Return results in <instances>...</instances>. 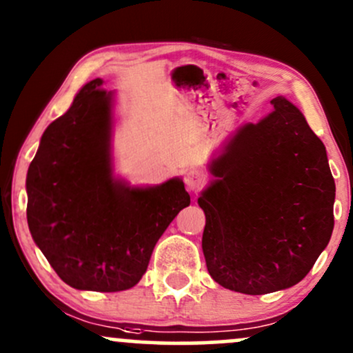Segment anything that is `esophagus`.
<instances>
[{"label": "esophagus", "instance_id": "obj_1", "mask_svg": "<svg viewBox=\"0 0 353 353\" xmlns=\"http://www.w3.org/2000/svg\"><path fill=\"white\" fill-rule=\"evenodd\" d=\"M204 182H205V176L201 171H197V169H190V171L185 172L184 184L185 188H188V190L196 192V190H199L202 185H204Z\"/></svg>", "mask_w": 353, "mask_h": 353}]
</instances>
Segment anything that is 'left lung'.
<instances>
[{"instance_id": "left-lung-1", "label": "left lung", "mask_w": 353, "mask_h": 353, "mask_svg": "<svg viewBox=\"0 0 353 353\" xmlns=\"http://www.w3.org/2000/svg\"><path fill=\"white\" fill-rule=\"evenodd\" d=\"M212 161L216 181L197 199L202 250L225 289L270 294L301 282L334 230L335 182L325 145L282 96Z\"/></svg>"}]
</instances>
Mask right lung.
<instances>
[{
    "label": "right lung",
    "mask_w": 353,
    "mask_h": 353,
    "mask_svg": "<svg viewBox=\"0 0 353 353\" xmlns=\"http://www.w3.org/2000/svg\"><path fill=\"white\" fill-rule=\"evenodd\" d=\"M92 79L48 125L26 177L28 225L54 272L79 290L141 281L152 249L190 204L179 179L131 189L111 176V92Z\"/></svg>",
    "instance_id": "right-lung-1"
}]
</instances>
